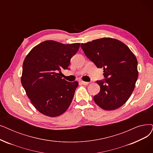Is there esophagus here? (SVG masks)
Returning <instances> with one entry per match:
<instances>
[{
    "label": "esophagus",
    "mask_w": 153,
    "mask_h": 153,
    "mask_svg": "<svg viewBox=\"0 0 153 153\" xmlns=\"http://www.w3.org/2000/svg\"><path fill=\"white\" fill-rule=\"evenodd\" d=\"M81 83L83 85H88L89 84V82H84V81H81Z\"/></svg>",
    "instance_id": "obj_1"
}]
</instances>
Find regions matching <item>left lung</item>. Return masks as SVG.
Wrapping results in <instances>:
<instances>
[{
	"mask_svg": "<svg viewBox=\"0 0 153 153\" xmlns=\"http://www.w3.org/2000/svg\"><path fill=\"white\" fill-rule=\"evenodd\" d=\"M85 55L97 68H102L104 79L97 81L100 92L94 101L104 110L122 106L131 96L138 77L134 54L123 42L112 38H101L81 44Z\"/></svg>",
	"mask_w": 153,
	"mask_h": 153,
	"instance_id": "1",
	"label": "left lung"
}]
</instances>
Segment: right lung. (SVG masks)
Here are the masks:
<instances>
[{"instance_id":"add662e5","label":"right lung","mask_w":153,"mask_h":153,"mask_svg":"<svg viewBox=\"0 0 153 153\" xmlns=\"http://www.w3.org/2000/svg\"><path fill=\"white\" fill-rule=\"evenodd\" d=\"M80 44L45 41L33 48L25 58L21 83L32 104L41 113L56 117L69 107L79 83L65 81L58 72L69 69L71 59Z\"/></svg>"}]
</instances>
